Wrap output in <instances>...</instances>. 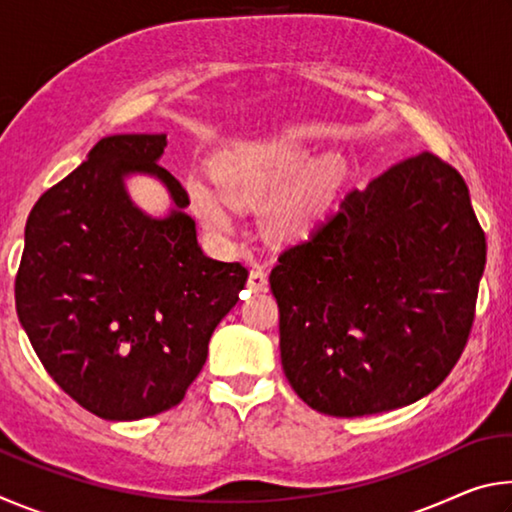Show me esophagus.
I'll return each mask as SVG.
<instances>
[{"instance_id":"obj_1","label":"esophagus","mask_w":512,"mask_h":512,"mask_svg":"<svg viewBox=\"0 0 512 512\" xmlns=\"http://www.w3.org/2000/svg\"><path fill=\"white\" fill-rule=\"evenodd\" d=\"M248 287H250V291H255V293H259V291H266V287H268V275L262 271V268H253V271H250V275H248Z\"/></svg>"}]
</instances>
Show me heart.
<instances>
[{
  "mask_svg": "<svg viewBox=\"0 0 512 512\" xmlns=\"http://www.w3.org/2000/svg\"><path fill=\"white\" fill-rule=\"evenodd\" d=\"M307 158L305 144L293 135L232 144L212 162L216 186L187 176L189 201L207 230L228 235L235 225L232 201L257 203L275 194L264 210L266 230L282 241L302 239L332 210L343 183L339 158Z\"/></svg>",
  "mask_w": 512,
  "mask_h": 512,
  "instance_id": "1",
  "label": "heart"
}]
</instances>
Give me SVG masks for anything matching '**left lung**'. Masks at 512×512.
Wrapping results in <instances>:
<instances>
[{"instance_id": "obj_1", "label": "left lung", "mask_w": 512, "mask_h": 512, "mask_svg": "<svg viewBox=\"0 0 512 512\" xmlns=\"http://www.w3.org/2000/svg\"><path fill=\"white\" fill-rule=\"evenodd\" d=\"M485 232L452 164H393L271 271L282 368L311 409L357 418L418 402L461 359Z\"/></svg>"}]
</instances>
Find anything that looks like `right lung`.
Segmentation results:
<instances>
[{"label":"right lung","mask_w":512,"mask_h":512,"mask_svg":"<svg viewBox=\"0 0 512 512\" xmlns=\"http://www.w3.org/2000/svg\"><path fill=\"white\" fill-rule=\"evenodd\" d=\"M164 146V133L103 137L38 198L24 230L17 316L51 379L103 420L183 402L248 280L241 262L203 255L189 196L158 164ZM133 170L168 185L167 220L130 203L120 178Z\"/></svg>","instance_id":"add662e5"}]
</instances>
